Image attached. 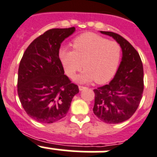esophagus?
Instances as JSON below:
<instances>
[{
    "label": "esophagus",
    "mask_w": 157,
    "mask_h": 157,
    "mask_svg": "<svg viewBox=\"0 0 157 157\" xmlns=\"http://www.w3.org/2000/svg\"><path fill=\"white\" fill-rule=\"evenodd\" d=\"M85 88H86V87L82 86V85H79V89H80V90H81V91H82L83 89H85Z\"/></svg>",
    "instance_id": "obj_1"
}]
</instances>
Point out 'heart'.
Instances as JSON below:
<instances>
[{
    "mask_svg": "<svg viewBox=\"0 0 157 157\" xmlns=\"http://www.w3.org/2000/svg\"><path fill=\"white\" fill-rule=\"evenodd\" d=\"M73 50L62 48L60 58L64 71L73 78L83 68L85 70L78 76L80 82L105 84L115 75L121 58V47L117 41L95 33H85L75 38Z\"/></svg>",
    "mask_w": 157,
    "mask_h": 157,
    "instance_id": "1",
    "label": "heart"
}]
</instances>
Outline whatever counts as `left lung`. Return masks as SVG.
Instances as JSON below:
<instances>
[{"label":"left lung","instance_id":"8db88e82","mask_svg":"<svg viewBox=\"0 0 157 157\" xmlns=\"http://www.w3.org/2000/svg\"><path fill=\"white\" fill-rule=\"evenodd\" d=\"M114 38L122 49V60L114 78L108 85L94 89L93 113L101 121L119 124L136 111L144 91V69L138 52L123 36L101 31Z\"/></svg>","mask_w":157,"mask_h":157}]
</instances>
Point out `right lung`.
Masks as SVG:
<instances>
[{
	"mask_svg": "<svg viewBox=\"0 0 157 157\" xmlns=\"http://www.w3.org/2000/svg\"><path fill=\"white\" fill-rule=\"evenodd\" d=\"M75 28L52 29L24 52L18 68L17 93L22 107L35 121L51 124L66 116L78 86L64 75L59 50Z\"/></svg>",
	"mask_w": 157,
	"mask_h": 157,
	"instance_id": "right-lung-1",
	"label": "right lung"
}]
</instances>
